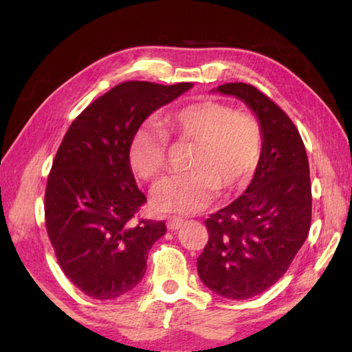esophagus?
Instances as JSON below:
<instances>
[{
    "label": "esophagus",
    "mask_w": 352,
    "mask_h": 352,
    "mask_svg": "<svg viewBox=\"0 0 352 352\" xmlns=\"http://www.w3.org/2000/svg\"><path fill=\"white\" fill-rule=\"evenodd\" d=\"M184 223V220L180 219V217H172L168 220V228L170 231H175L178 228H182V225Z\"/></svg>",
    "instance_id": "34e87169"
}]
</instances>
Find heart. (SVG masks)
Here are the masks:
<instances>
[{"instance_id": "1", "label": "heart", "mask_w": 352, "mask_h": 352, "mask_svg": "<svg viewBox=\"0 0 352 352\" xmlns=\"http://www.w3.org/2000/svg\"><path fill=\"white\" fill-rule=\"evenodd\" d=\"M168 140L192 142L188 172L166 178L155 188L153 205L163 212L194 214L211 204L217 189L236 190L252 180L264 151V129L248 111L199 100L168 113L162 127L135 130L127 146L133 174L155 182L168 166Z\"/></svg>"}]
</instances>
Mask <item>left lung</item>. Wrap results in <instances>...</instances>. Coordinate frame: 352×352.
<instances>
[{
    "label": "left lung",
    "instance_id": "obj_1",
    "mask_svg": "<svg viewBox=\"0 0 352 352\" xmlns=\"http://www.w3.org/2000/svg\"><path fill=\"white\" fill-rule=\"evenodd\" d=\"M264 129V151L245 194L205 220L208 243L197 258L208 289L247 300L272 287L305 243L312 220L309 160L301 135L281 107L243 82L223 83Z\"/></svg>",
    "mask_w": 352,
    "mask_h": 352
}]
</instances>
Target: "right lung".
<instances>
[{
    "instance_id": "1",
    "label": "right lung",
    "mask_w": 352,
    "mask_h": 352,
    "mask_svg": "<svg viewBox=\"0 0 352 352\" xmlns=\"http://www.w3.org/2000/svg\"><path fill=\"white\" fill-rule=\"evenodd\" d=\"M192 83H118L71 124L45 192L47 237L65 275L94 300H113L138 284L164 220L140 216L146 195L127 160L130 136Z\"/></svg>"
}]
</instances>
